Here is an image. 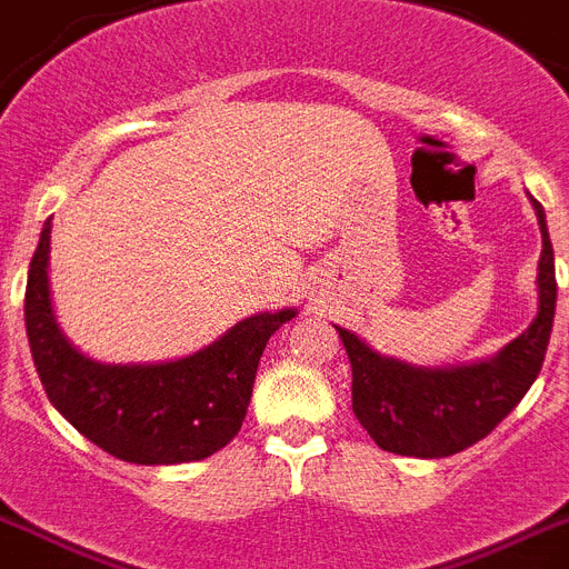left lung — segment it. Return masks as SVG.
Instances as JSON below:
<instances>
[{
    "instance_id": "1",
    "label": "left lung",
    "mask_w": 569,
    "mask_h": 569,
    "mask_svg": "<svg viewBox=\"0 0 569 569\" xmlns=\"http://www.w3.org/2000/svg\"><path fill=\"white\" fill-rule=\"evenodd\" d=\"M541 227L538 290L541 305L532 326L497 358L453 369H416L380 358L346 328L340 340L351 360V410L375 445L401 457L439 459L486 439L527 396L547 355L556 317V261L547 220L532 200Z\"/></svg>"
}]
</instances>
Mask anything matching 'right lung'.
I'll return each mask as SVG.
<instances>
[{
	"instance_id": "add662e5",
	"label": "right lung",
	"mask_w": 569,
	"mask_h": 569,
	"mask_svg": "<svg viewBox=\"0 0 569 569\" xmlns=\"http://www.w3.org/2000/svg\"><path fill=\"white\" fill-rule=\"evenodd\" d=\"M51 220L26 284V331L49 401L89 442L139 465L197 462L232 442L247 416L267 340L296 311L243 319L209 349L157 366H107L60 335L49 299Z\"/></svg>"
}]
</instances>
